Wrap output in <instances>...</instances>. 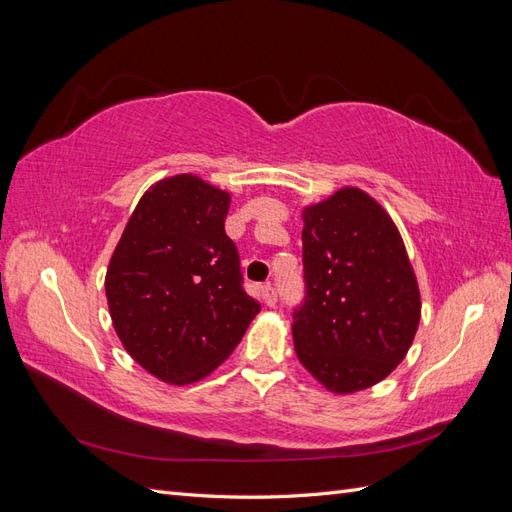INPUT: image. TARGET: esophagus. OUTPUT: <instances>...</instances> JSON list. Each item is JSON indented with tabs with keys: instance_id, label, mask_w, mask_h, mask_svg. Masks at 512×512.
<instances>
[{
	"instance_id": "1",
	"label": "esophagus",
	"mask_w": 512,
	"mask_h": 512,
	"mask_svg": "<svg viewBox=\"0 0 512 512\" xmlns=\"http://www.w3.org/2000/svg\"><path fill=\"white\" fill-rule=\"evenodd\" d=\"M260 294H262V301H265L269 307H273L277 303V290L273 286H269V284L262 286Z\"/></svg>"
}]
</instances>
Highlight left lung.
<instances>
[{
	"label": "left lung",
	"instance_id": "obj_1",
	"mask_svg": "<svg viewBox=\"0 0 512 512\" xmlns=\"http://www.w3.org/2000/svg\"><path fill=\"white\" fill-rule=\"evenodd\" d=\"M305 299L292 312L299 361L333 393H356L404 361L421 292L393 220L359 188L303 209Z\"/></svg>",
	"mask_w": 512,
	"mask_h": 512
}]
</instances>
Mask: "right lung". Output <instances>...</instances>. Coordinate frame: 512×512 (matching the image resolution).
I'll return each mask as SVG.
<instances>
[{
    "label": "right lung",
    "instance_id": "right-lung-1",
    "mask_svg": "<svg viewBox=\"0 0 512 512\" xmlns=\"http://www.w3.org/2000/svg\"><path fill=\"white\" fill-rule=\"evenodd\" d=\"M228 207V192L194 175L162 179L138 200L108 262L113 327L132 359L164 382L209 376L260 312L224 230Z\"/></svg>",
    "mask_w": 512,
    "mask_h": 512
}]
</instances>
